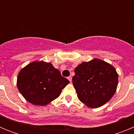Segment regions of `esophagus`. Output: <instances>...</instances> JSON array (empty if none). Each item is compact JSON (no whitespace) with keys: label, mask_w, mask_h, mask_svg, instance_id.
<instances>
[{"label":"esophagus","mask_w":134,"mask_h":134,"mask_svg":"<svg viewBox=\"0 0 134 134\" xmlns=\"http://www.w3.org/2000/svg\"><path fill=\"white\" fill-rule=\"evenodd\" d=\"M68 79L69 80L70 82H72V77H71V76H68Z\"/></svg>","instance_id":"obj_1"}]
</instances>
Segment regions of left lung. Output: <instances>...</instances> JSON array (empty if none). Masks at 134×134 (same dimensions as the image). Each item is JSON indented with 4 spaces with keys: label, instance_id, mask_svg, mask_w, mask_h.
I'll return each instance as SVG.
<instances>
[{
    "label": "left lung",
    "instance_id": "left-lung-1",
    "mask_svg": "<svg viewBox=\"0 0 134 134\" xmlns=\"http://www.w3.org/2000/svg\"><path fill=\"white\" fill-rule=\"evenodd\" d=\"M74 72L72 83L78 97L88 107H100L114 95L118 85V74L109 64L94 59L79 65Z\"/></svg>",
    "mask_w": 134,
    "mask_h": 134
}]
</instances>
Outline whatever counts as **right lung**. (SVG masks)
I'll use <instances>...</instances> for the list:
<instances>
[{
    "mask_svg": "<svg viewBox=\"0 0 134 134\" xmlns=\"http://www.w3.org/2000/svg\"><path fill=\"white\" fill-rule=\"evenodd\" d=\"M70 82L51 63L34 62L21 70L17 87L23 97L34 105H46L59 97Z\"/></svg>",
    "mask_w": 134,
    "mask_h": 134,
    "instance_id": "add662e5",
    "label": "right lung"
}]
</instances>
